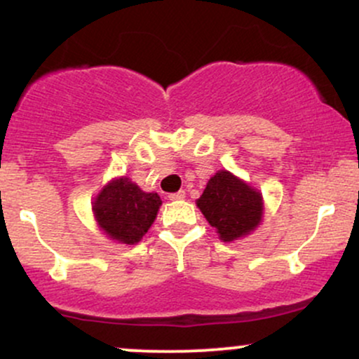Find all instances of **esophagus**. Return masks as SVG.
<instances>
[{
	"mask_svg": "<svg viewBox=\"0 0 359 359\" xmlns=\"http://www.w3.org/2000/svg\"><path fill=\"white\" fill-rule=\"evenodd\" d=\"M168 199L170 201H182L185 199V191H179V192H174L168 196Z\"/></svg>",
	"mask_w": 359,
	"mask_h": 359,
	"instance_id": "34e87169",
	"label": "esophagus"
}]
</instances>
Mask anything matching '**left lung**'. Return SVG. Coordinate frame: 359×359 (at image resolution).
<instances>
[{
    "mask_svg": "<svg viewBox=\"0 0 359 359\" xmlns=\"http://www.w3.org/2000/svg\"><path fill=\"white\" fill-rule=\"evenodd\" d=\"M197 208L222 241H234L255 231L262 222L263 197L231 172L219 170L209 179Z\"/></svg>",
    "mask_w": 359,
    "mask_h": 359,
    "instance_id": "obj_1",
    "label": "left lung"
}]
</instances>
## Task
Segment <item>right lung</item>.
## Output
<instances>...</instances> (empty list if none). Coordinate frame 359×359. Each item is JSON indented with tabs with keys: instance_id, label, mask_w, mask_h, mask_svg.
Here are the masks:
<instances>
[{
	"instance_id": "obj_1",
	"label": "right lung",
	"mask_w": 359,
	"mask_h": 359,
	"mask_svg": "<svg viewBox=\"0 0 359 359\" xmlns=\"http://www.w3.org/2000/svg\"><path fill=\"white\" fill-rule=\"evenodd\" d=\"M162 201L156 192H143L128 177L111 180L97 194L93 212L111 240L135 245L154 224Z\"/></svg>"
}]
</instances>
